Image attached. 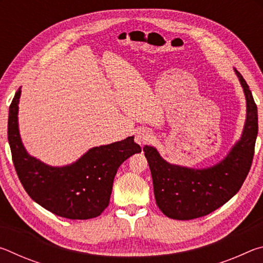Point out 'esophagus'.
Returning a JSON list of instances; mask_svg holds the SVG:
<instances>
[{
	"mask_svg": "<svg viewBox=\"0 0 263 263\" xmlns=\"http://www.w3.org/2000/svg\"><path fill=\"white\" fill-rule=\"evenodd\" d=\"M135 139H136L137 144H139L140 146H144V145H148L149 142L152 141L153 137L148 131L139 130V131H137Z\"/></svg>",
	"mask_w": 263,
	"mask_h": 263,
	"instance_id": "obj_1",
	"label": "esophagus"
}]
</instances>
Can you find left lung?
I'll use <instances>...</instances> for the list:
<instances>
[{
    "label": "left lung",
    "instance_id": "left-lung-1",
    "mask_svg": "<svg viewBox=\"0 0 263 263\" xmlns=\"http://www.w3.org/2000/svg\"><path fill=\"white\" fill-rule=\"evenodd\" d=\"M247 102L243 133L230 154L206 169L174 166L164 161L157 149L145 146L152 173L155 202L169 218L189 220L206 216L230 201L241 188L251 169L257 136V106L242 75L235 69Z\"/></svg>",
    "mask_w": 263,
    "mask_h": 263
}]
</instances>
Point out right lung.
Masks as SVG:
<instances>
[{"label":"right lung","instance_id":"obj_1","mask_svg":"<svg viewBox=\"0 0 263 263\" xmlns=\"http://www.w3.org/2000/svg\"><path fill=\"white\" fill-rule=\"evenodd\" d=\"M21 88L9 108L8 140L12 162L22 185L39 205L68 219H90L109 205L118 167L131 155L141 152L133 137L89 149L70 166L55 168L26 153L18 132Z\"/></svg>","mask_w":263,"mask_h":263}]
</instances>
